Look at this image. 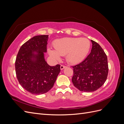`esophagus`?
<instances>
[{
    "label": "esophagus",
    "instance_id": "1",
    "mask_svg": "<svg viewBox=\"0 0 124 124\" xmlns=\"http://www.w3.org/2000/svg\"><path fill=\"white\" fill-rule=\"evenodd\" d=\"M66 67H67V66H64V65H62L61 66V70H62V69H63L64 68H65Z\"/></svg>",
    "mask_w": 124,
    "mask_h": 124
}]
</instances>
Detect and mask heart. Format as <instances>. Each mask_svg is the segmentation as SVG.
I'll use <instances>...</instances> for the list:
<instances>
[{"label":"heart","mask_w":124,"mask_h":124,"mask_svg":"<svg viewBox=\"0 0 124 124\" xmlns=\"http://www.w3.org/2000/svg\"><path fill=\"white\" fill-rule=\"evenodd\" d=\"M90 42L86 38H65L56 40L53 43L55 50L48 49L49 55L56 61L61 60V56H66L67 62L71 64L81 62L87 55Z\"/></svg>","instance_id":"heart-1"}]
</instances>
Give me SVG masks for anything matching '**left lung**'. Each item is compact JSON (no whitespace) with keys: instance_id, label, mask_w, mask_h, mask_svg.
Segmentation results:
<instances>
[{"instance_id":"obj_1","label":"left lung","mask_w":124,"mask_h":124,"mask_svg":"<svg viewBox=\"0 0 124 124\" xmlns=\"http://www.w3.org/2000/svg\"><path fill=\"white\" fill-rule=\"evenodd\" d=\"M91 52L84 61L72 66L73 76L72 82L79 91L94 92L102 86L108 74L107 55L100 45L91 40Z\"/></svg>"}]
</instances>
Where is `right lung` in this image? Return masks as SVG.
Instances as JSON below:
<instances>
[{
	"label": "right lung",
	"mask_w": 124,
	"mask_h": 124,
	"mask_svg": "<svg viewBox=\"0 0 124 124\" xmlns=\"http://www.w3.org/2000/svg\"><path fill=\"white\" fill-rule=\"evenodd\" d=\"M48 36L32 37L22 45L16 58L15 67L18 82L32 94L49 91L61 71V65L50 66L45 61Z\"/></svg>",
	"instance_id": "add662e5"
}]
</instances>
